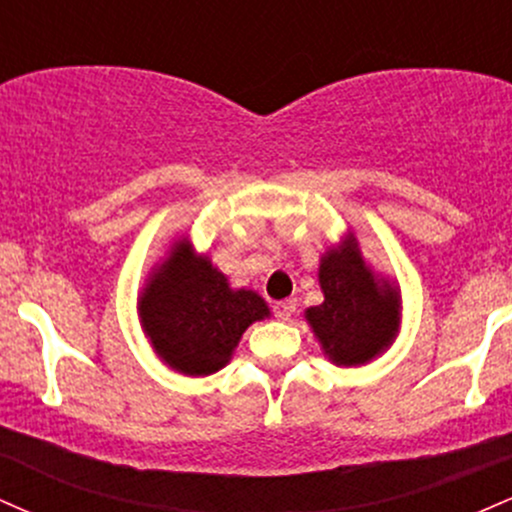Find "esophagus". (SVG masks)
Wrapping results in <instances>:
<instances>
[{
    "label": "esophagus",
    "mask_w": 512,
    "mask_h": 512,
    "mask_svg": "<svg viewBox=\"0 0 512 512\" xmlns=\"http://www.w3.org/2000/svg\"><path fill=\"white\" fill-rule=\"evenodd\" d=\"M293 310H296V301H281L274 305V315L279 317V320H289Z\"/></svg>",
    "instance_id": "esophagus-1"
}]
</instances>
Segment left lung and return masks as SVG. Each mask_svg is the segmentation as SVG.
I'll use <instances>...</instances> for the list:
<instances>
[{
    "label": "left lung",
    "mask_w": 512,
    "mask_h": 512,
    "mask_svg": "<svg viewBox=\"0 0 512 512\" xmlns=\"http://www.w3.org/2000/svg\"><path fill=\"white\" fill-rule=\"evenodd\" d=\"M325 303L308 308V322L325 354L339 366H358L385 349L399 327L397 291L370 276L354 243L330 250L320 264Z\"/></svg>",
    "instance_id": "1"
}]
</instances>
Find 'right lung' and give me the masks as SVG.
Returning a JSON list of instances; mask_svg holds the SVG:
<instances>
[{"label":"right lung","mask_w":512,"mask_h":512,"mask_svg":"<svg viewBox=\"0 0 512 512\" xmlns=\"http://www.w3.org/2000/svg\"><path fill=\"white\" fill-rule=\"evenodd\" d=\"M156 354L185 375L223 368L252 322L269 315L255 291H233L207 257L180 240L139 303Z\"/></svg>","instance_id":"add662e5"}]
</instances>
